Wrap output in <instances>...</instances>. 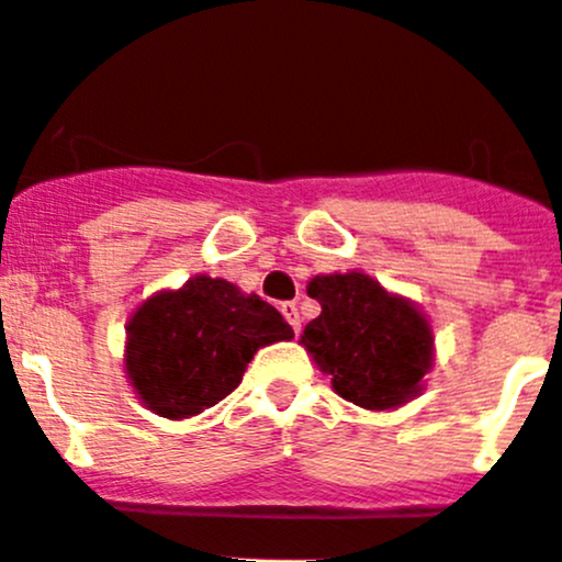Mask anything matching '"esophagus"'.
<instances>
[{
	"mask_svg": "<svg viewBox=\"0 0 562 562\" xmlns=\"http://www.w3.org/2000/svg\"><path fill=\"white\" fill-rule=\"evenodd\" d=\"M281 314H283V319H286L289 325H292V330H294V333H300V314H297V305H294V303H281Z\"/></svg>",
	"mask_w": 562,
	"mask_h": 562,
	"instance_id": "34e87169",
	"label": "esophagus"
}]
</instances>
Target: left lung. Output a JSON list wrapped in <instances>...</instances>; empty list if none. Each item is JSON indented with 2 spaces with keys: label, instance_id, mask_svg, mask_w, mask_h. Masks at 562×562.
I'll list each match as a JSON object with an SVG mask.
<instances>
[{
  "label": "left lung",
  "instance_id": "left-lung-1",
  "mask_svg": "<svg viewBox=\"0 0 562 562\" xmlns=\"http://www.w3.org/2000/svg\"><path fill=\"white\" fill-rule=\"evenodd\" d=\"M308 297L322 314L305 325L300 344L338 396L371 413L420 396L435 366V333L418 303L360 270L314 276Z\"/></svg>",
  "mask_w": 562,
  "mask_h": 562
}]
</instances>
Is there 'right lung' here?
Instances as JSON below:
<instances>
[{
  "mask_svg": "<svg viewBox=\"0 0 562 562\" xmlns=\"http://www.w3.org/2000/svg\"><path fill=\"white\" fill-rule=\"evenodd\" d=\"M294 333L259 294L193 276L149 294L125 325V376L138 404L169 420L191 418L240 385L262 347Z\"/></svg>",
  "mask_w": 562,
  "mask_h": 562,
  "instance_id": "right-lung-1",
  "label": "right lung"
}]
</instances>
